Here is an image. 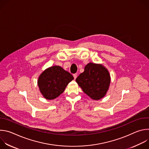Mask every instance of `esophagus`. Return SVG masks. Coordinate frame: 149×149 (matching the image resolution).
Returning <instances> with one entry per match:
<instances>
[{
  "mask_svg": "<svg viewBox=\"0 0 149 149\" xmlns=\"http://www.w3.org/2000/svg\"><path fill=\"white\" fill-rule=\"evenodd\" d=\"M73 76H74V79H75L77 78V74H74L73 75Z\"/></svg>",
  "mask_w": 149,
  "mask_h": 149,
  "instance_id": "esophagus-1",
  "label": "esophagus"
}]
</instances>
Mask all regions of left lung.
Listing matches in <instances>:
<instances>
[{"label": "left lung", "instance_id": "1", "mask_svg": "<svg viewBox=\"0 0 149 149\" xmlns=\"http://www.w3.org/2000/svg\"><path fill=\"white\" fill-rule=\"evenodd\" d=\"M75 81L84 93L93 100H99L107 94L111 78L108 70L104 65L90 62Z\"/></svg>", "mask_w": 149, "mask_h": 149}]
</instances>
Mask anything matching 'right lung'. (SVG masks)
Returning <instances> with one entry per match:
<instances>
[{"label": "right lung", "mask_w": 149, "mask_h": 149, "mask_svg": "<svg viewBox=\"0 0 149 149\" xmlns=\"http://www.w3.org/2000/svg\"><path fill=\"white\" fill-rule=\"evenodd\" d=\"M74 79L73 76L60 66L47 68L39 75L38 86L47 100H54L64 91L67 85Z\"/></svg>", "instance_id": "obj_1"}]
</instances>
